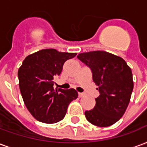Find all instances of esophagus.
Listing matches in <instances>:
<instances>
[{"mask_svg":"<svg viewBox=\"0 0 147 147\" xmlns=\"http://www.w3.org/2000/svg\"><path fill=\"white\" fill-rule=\"evenodd\" d=\"M85 95H86V94H83V93H79V97H80V98L84 97Z\"/></svg>","mask_w":147,"mask_h":147,"instance_id":"34e87169","label":"esophagus"}]
</instances>
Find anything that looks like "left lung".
I'll return each mask as SVG.
<instances>
[{"label":"left lung","mask_w":147,"mask_h":147,"mask_svg":"<svg viewBox=\"0 0 147 147\" xmlns=\"http://www.w3.org/2000/svg\"><path fill=\"white\" fill-rule=\"evenodd\" d=\"M77 57L91 69L100 93L94 108L85 112L86 120L98 127L113 125L129 104L134 86L131 67L123 58L105 51L86 52Z\"/></svg>","instance_id":"8db88e82"}]
</instances>
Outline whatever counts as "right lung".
<instances>
[{
  "instance_id": "1",
  "label": "right lung",
  "mask_w": 147,
  "mask_h": 147,
  "mask_svg": "<svg viewBox=\"0 0 147 147\" xmlns=\"http://www.w3.org/2000/svg\"><path fill=\"white\" fill-rule=\"evenodd\" d=\"M76 53H63L45 49L24 59L18 71L21 94L30 114L40 122L54 123L63 120L67 106L77 98L76 90L53 88L54 78L60 76L64 62Z\"/></svg>"
}]
</instances>
